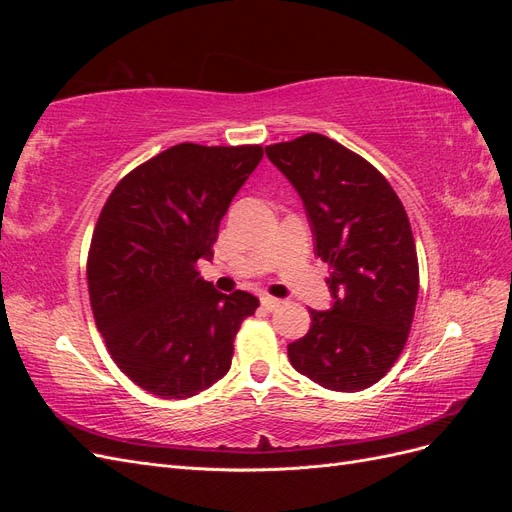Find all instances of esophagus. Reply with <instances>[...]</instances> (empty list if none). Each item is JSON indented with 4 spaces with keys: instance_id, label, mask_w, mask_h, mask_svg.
Wrapping results in <instances>:
<instances>
[{
    "instance_id": "1",
    "label": "esophagus",
    "mask_w": 512,
    "mask_h": 512,
    "mask_svg": "<svg viewBox=\"0 0 512 512\" xmlns=\"http://www.w3.org/2000/svg\"><path fill=\"white\" fill-rule=\"evenodd\" d=\"M260 303H262V307H265V309H269V312H273V309L275 307H280V299H275V297H269V294H265V297H262L260 299Z\"/></svg>"
}]
</instances>
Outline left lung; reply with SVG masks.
Returning a JSON list of instances; mask_svg holds the SVG:
<instances>
[{
	"label": "left lung",
	"mask_w": 512,
	"mask_h": 512,
	"mask_svg": "<svg viewBox=\"0 0 512 512\" xmlns=\"http://www.w3.org/2000/svg\"><path fill=\"white\" fill-rule=\"evenodd\" d=\"M265 151L299 192L316 254L331 267L333 307L309 309L312 327L288 344V359L324 389L363 391L393 367L412 327L418 260L406 209L380 170L329 136Z\"/></svg>",
	"instance_id": "8db88e82"
}]
</instances>
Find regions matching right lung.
Returning <instances> with one entry per match:
<instances>
[{
  "instance_id": "obj_1",
  "label": "right lung",
  "mask_w": 512,
  "mask_h": 512,
  "mask_svg": "<svg viewBox=\"0 0 512 512\" xmlns=\"http://www.w3.org/2000/svg\"><path fill=\"white\" fill-rule=\"evenodd\" d=\"M262 160L260 145L181 143L136 166L108 196L91 237V312L117 367L162 399L226 376L232 342L258 299L222 294L196 271Z\"/></svg>"
}]
</instances>
